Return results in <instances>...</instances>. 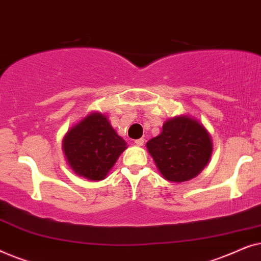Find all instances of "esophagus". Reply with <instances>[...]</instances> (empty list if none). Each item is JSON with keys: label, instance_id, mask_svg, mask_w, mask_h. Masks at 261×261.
Segmentation results:
<instances>
[{"label": "esophagus", "instance_id": "34e87169", "mask_svg": "<svg viewBox=\"0 0 261 261\" xmlns=\"http://www.w3.org/2000/svg\"><path fill=\"white\" fill-rule=\"evenodd\" d=\"M134 142H135V145H137V146H142V145H144L145 140L141 138V139H137V140H135Z\"/></svg>", "mask_w": 261, "mask_h": 261}]
</instances>
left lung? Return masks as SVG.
Returning <instances> with one entry per match:
<instances>
[{"label":"left lung","instance_id":"obj_1","mask_svg":"<svg viewBox=\"0 0 261 261\" xmlns=\"http://www.w3.org/2000/svg\"><path fill=\"white\" fill-rule=\"evenodd\" d=\"M159 173L183 183L197 177L213 154V139L204 124L190 115L166 120L158 137L146 144Z\"/></svg>","mask_w":261,"mask_h":261}]
</instances>
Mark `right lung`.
Listing matches in <instances>:
<instances>
[{"mask_svg": "<svg viewBox=\"0 0 261 261\" xmlns=\"http://www.w3.org/2000/svg\"><path fill=\"white\" fill-rule=\"evenodd\" d=\"M127 147L108 116L101 112H91L70 127L62 144L64 156L73 173L91 181L105 179Z\"/></svg>", "mask_w": 261, "mask_h": 261, "instance_id": "1", "label": "right lung"}]
</instances>
